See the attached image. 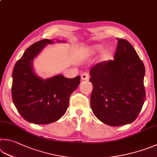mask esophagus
Masks as SVG:
<instances>
[{
  "label": "esophagus",
  "instance_id": "34e87169",
  "mask_svg": "<svg viewBox=\"0 0 157 157\" xmlns=\"http://www.w3.org/2000/svg\"><path fill=\"white\" fill-rule=\"evenodd\" d=\"M81 79L82 81H86L89 79V75L87 73H83L81 75Z\"/></svg>",
  "mask_w": 157,
  "mask_h": 157
}]
</instances>
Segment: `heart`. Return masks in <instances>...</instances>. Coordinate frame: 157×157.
<instances>
[{"label": "heart", "mask_w": 157, "mask_h": 157, "mask_svg": "<svg viewBox=\"0 0 157 157\" xmlns=\"http://www.w3.org/2000/svg\"><path fill=\"white\" fill-rule=\"evenodd\" d=\"M104 49V46L102 44H94L88 47L86 52L89 55H95V54L101 52ZM113 56V51L111 48H106L101 52V53L99 57V61L101 62H107L111 60Z\"/></svg>", "instance_id": "heart-1"}]
</instances>
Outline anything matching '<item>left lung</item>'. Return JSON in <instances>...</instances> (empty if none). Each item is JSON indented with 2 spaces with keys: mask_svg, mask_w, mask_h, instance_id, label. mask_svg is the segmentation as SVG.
I'll use <instances>...</instances> for the list:
<instances>
[{
  "mask_svg": "<svg viewBox=\"0 0 157 157\" xmlns=\"http://www.w3.org/2000/svg\"><path fill=\"white\" fill-rule=\"evenodd\" d=\"M115 59L90 71V107L99 121L119 126L135 120L146 99L143 62L129 42L117 38Z\"/></svg>",
  "mask_w": 157,
  "mask_h": 157,
  "instance_id": "1",
  "label": "left lung"
}]
</instances>
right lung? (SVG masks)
<instances>
[{"label": "right lung", "mask_w": 157, "mask_h": 157, "mask_svg": "<svg viewBox=\"0 0 157 157\" xmlns=\"http://www.w3.org/2000/svg\"><path fill=\"white\" fill-rule=\"evenodd\" d=\"M53 42L44 39L31 45L13 69V102L24 119L32 124H49L60 119L69 106L71 95L80 83L79 75L67 78L59 74L42 79L34 72V58L46 45Z\"/></svg>", "instance_id": "obj_1"}]
</instances>
